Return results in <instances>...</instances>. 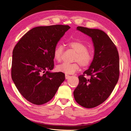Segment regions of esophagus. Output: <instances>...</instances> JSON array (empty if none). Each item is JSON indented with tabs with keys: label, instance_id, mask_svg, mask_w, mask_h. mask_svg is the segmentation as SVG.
Returning a JSON list of instances; mask_svg holds the SVG:
<instances>
[{
	"label": "esophagus",
	"instance_id": "obj_1",
	"mask_svg": "<svg viewBox=\"0 0 131 131\" xmlns=\"http://www.w3.org/2000/svg\"><path fill=\"white\" fill-rule=\"evenodd\" d=\"M70 76H69V75H68V74H66L65 75V78L66 80L69 79V78H70Z\"/></svg>",
	"mask_w": 131,
	"mask_h": 131
}]
</instances>
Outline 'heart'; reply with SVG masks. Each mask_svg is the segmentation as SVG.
<instances>
[{
	"label": "heart",
	"mask_w": 131,
	"mask_h": 131,
	"mask_svg": "<svg viewBox=\"0 0 131 131\" xmlns=\"http://www.w3.org/2000/svg\"><path fill=\"white\" fill-rule=\"evenodd\" d=\"M70 48L76 53L73 59V61L80 62L81 66L87 67L91 64L93 60L92 53L88 50V47L84 43L80 41H72L68 44ZM63 48L61 45H58L54 50L53 56L56 61H60L63 53ZM57 70L59 72L67 74L75 73L80 69V64L78 62L72 63H62L57 66Z\"/></svg>",
	"instance_id": "b5f03b06"
}]
</instances>
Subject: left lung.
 Segmentation results:
<instances>
[{"instance_id": "obj_1", "label": "left lung", "mask_w": 131, "mask_h": 131, "mask_svg": "<svg viewBox=\"0 0 131 131\" xmlns=\"http://www.w3.org/2000/svg\"><path fill=\"white\" fill-rule=\"evenodd\" d=\"M77 30L92 38L94 57L88 69L78 77L79 83L73 92L76 102L82 106L93 108L103 103L113 91L119 78V56L109 37L99 29L78 26ZM85 74L90 75L89 79Z\"/></svg>"}]
</instances>
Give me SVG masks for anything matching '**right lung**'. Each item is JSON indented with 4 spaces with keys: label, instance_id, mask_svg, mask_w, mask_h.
Returning <instances> with one entry per match:
<instances>
[{
    "label": "right lung",
    "instance_id": "right-lung-1",
    "mask_svg": "<svg viewBox=\"0 0 131 131\" xmlns=\"http://www.w3.org/2000/svg\"><path fill=\"white\" fill-rule=\"evenodd\" d=\"M70 28L61 25L35 27L14 48L12 80L21 94L33 104L49 102L65 79L63 73L50 71L54 66L55 48Z\"/></svg>",
    "mask_w": 131,
    "mask_h": 131
}]
</instances>
